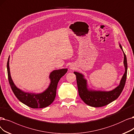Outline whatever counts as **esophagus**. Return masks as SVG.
Returning a JSON list of instances; mask_svg holds the SVG:
<instances>
[{
  "mask_svg": "<svg viewBox=\"0 0 134 134\" xmlns=\"http://www.w3.org/2000/svg\"><path fill=\"white\" fill-rule=\"evenodd\" d=\"M75 68L74 67V65H71V66H70V69H71V70H74V69H75Z\"/></svg>",
  "mask_w": 134,
  "mask_h": 134,
  "instance_id": "1",
  "label": "esophagus"
}]
</instances>
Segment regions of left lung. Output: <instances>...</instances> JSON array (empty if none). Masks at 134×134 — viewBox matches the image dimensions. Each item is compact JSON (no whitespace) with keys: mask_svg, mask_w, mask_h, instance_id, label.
<instances>
[{"mask_svg":"<svg viewBox=\"0 0 134 134\" xmlns=\"http://www.w3.org/2000/svg\"><path fill=\"white\" fill-rule=\"evenodd\" d=\"M120 48L124 53V65L125 72L120 80L119 85L116 88L109 91H102L90 90L87 88V80L84 78V75L81 73L74 72L76 76V81L79 94L80 98L84 102L93 107H100L107 105L118 98L124 87L126 82L127 64L126 57L122 50L121 44H119Z\"/></svg>","mask_w":134,"mask_h":134,"instance_id":"obj_1","label":"left lung"}]
</instances>
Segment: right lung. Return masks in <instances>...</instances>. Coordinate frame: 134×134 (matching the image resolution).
I'll use <instances>...</instances> for the list:
<instances>
[{"label":"right lung","instance_id":"obj_1","mask_svg":"<svg viewBox=\"0 0 134 134\" xmlns=\"http://www.w3.org/2000/svg\"><path fill=\"white\" fill-rule=\"evenodd\" d=\"M9 58L7 62V70L10 87L17 98L23 103L32 108H43L49 105L54 101L58 83L62 76L65 75L67 69H62L53 71L49 75L51 83L44 92L41 93L25 92L16 86L10 75L9 68Z\"/></svg>","mask_w":134,"mask_h":134}]
</instances>
